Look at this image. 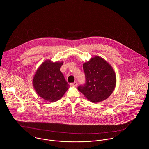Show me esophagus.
I'll return each mask as SVG.
<instances>
[{"label": "esophagus", "instance_id": "34e87169", "mask_svg": "<svg viewBox=\"0 0 149 149\" xmlns=\"http://www.w3.org/2000/svg\"><path fill=\"white\" fill-rule=\"evenodd\" d=\"M77 85V82H76V81L70 84V85H71V86H76Z\"/></svg>", "mask_w": 149, "mask_h": 149}]
</instances>
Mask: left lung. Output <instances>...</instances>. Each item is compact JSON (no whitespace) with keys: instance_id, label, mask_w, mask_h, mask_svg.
<instances>
[{"instance_id":"obj_1","label":"left lung","mask_w":149,"mask_h":149,"mask_svg":"<svg viewBox=\"0 0 149 149\" xmlns=\"http://www.w3.org/2000/svg\"><path fill=\"white\" fill-rule=\"evenodd\" d=\"M85 83L77 88L93 103L105 100L113 91L116 77L113 69L105 60L95 56L83 64Z\"/></svg>"}]
</instances>
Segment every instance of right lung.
I'll list each match as a JSON object with an SVG mask.
<instances>
[{"instance_id": "1", "label": "right lung", "mask_w": 149, "mask_h": 149, "mask_svg": "<svg viewBox=\"0 0 149 149\" xmlns=\"http://www.w3.org/2000/svg\"><path fill=\"white\" fill-rule=\"evenodd\" d=\"M63 62L53 63L46 60L37 70L33 85L39 96L44 100L55 102L60 99L69 88L60 67Z\"/></svg>"}]
</instances>
